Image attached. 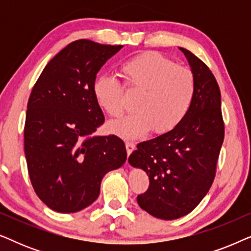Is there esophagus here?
<instances>
[{
  "mask_svg": "<svg viewBox=\"0 0 251 251\" xmlns=\"http://www.w3.org/2000/svg\"><path fill=\"white\" fill-rule=\"evenodd\" d=\"M126 153H128V155L132 153V151L136 149V145L135 143H131V142H126Z\"/></svg>",
  "mask_w": 251,
  "mask_h": 251,
  "instance_id": "obj_1",
  "label": "esophagus"
}]
</instances>
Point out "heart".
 <instances>
[{"label": "heart", "mask_w": 251, "mask_h": 251, "mask_svg": "<svg viewBox=\"0 0 251 251\" xmlns=\"http://www.w3.org/2000/svg\"><path fill=\"white\" fill-rule=\"evenodd\" d=\"M123 85L140 90L135 113L108 125V131L125 139H136L151 130L164 135L186 118L197 90L194 73L160 52H144L120 66ZM97 104L112 118L125 112V90L114 77L101 75L92 84Z\"/></svg>", "instance_id": "obj_1"}]
</instances>
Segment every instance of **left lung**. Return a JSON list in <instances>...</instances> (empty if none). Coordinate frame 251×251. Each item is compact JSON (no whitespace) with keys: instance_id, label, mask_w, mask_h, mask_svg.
Segmentation results:
<instances>
[{"instance_id":"8db88e82","label":"left lung","mask_w":251,"mask_h":251,"mask_svg":"<svg viewBox=\"0 0 251 251\" xmlns=\"http://www.w3.org/2000/svg\"><path fill=\"white\" fill-rule=\"evenodd\" d=\"M187 57L197 90L192 107L173 131L139 143L129 163L142 168L149 188L137 197L139 207L160 219H177L190 214L208 193L224 140L221 90L207 65L191 51Z\"/></svg>"}]
</instances>
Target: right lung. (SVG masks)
I'll return each instance as SVG.
<instances>
[{
    "label": "right lung",
    "mask_w": 251,
    "mask_h": 251,
    "mask_svg": "<svg viewBox=\"0 0 251 251\" xmlns=\"http://www.w3.org/2000/svg\"><path fill=\"white\" fill-rule=\"evenodd\" d=\"M122 47L74 41L48 63L30 92L27 169L36 195L54 211L87 208L100 193L102 177L126 162L121 138L94 135L105 118L92 92L96 74Z\"/></svg>",
    "instance_id": "add662e5"
}]
</instances>
